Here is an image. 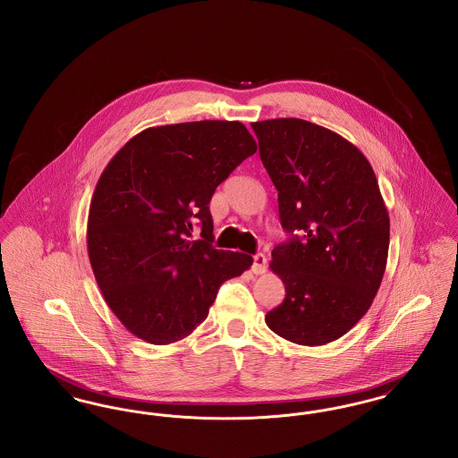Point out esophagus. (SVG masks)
<instances>
[{
  "instance_id": "esophagus-1",
  "label": "esophagus",
  "mask_w": 458,
  "mask_h": 458,
  "mask_svg": "<svg viewBox=\"0 0 458 458\" xmlns=\"http://www.w3.org/2000/svg\"><path fill=\"white\" fill-rule=\"evenodd\" d=\"M266 267H267L266 256L264 254H256L254 261H252V273L254 275H262V273H266Z\"/></svg>"
}]
</instances>
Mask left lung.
I'll return each mask as SVG.
<instances>
[{
    "label": "left lung",
    "mask_w": 458,
    "mask_h": 458,
    "mask_svg": "<svg viewBox=\"0 0 458 458\" xmlns=\"http://www.w3.org/2000/svg\"><path fill=\"white\" fill-rule=\"evenodd\" d=\"M250 125L292 235L271 252L286 293L266 325L292 344L327 345L359 323L379 290L388 209L368 157L336 131L301 118Z\"/></svg>",
    "instance_id": "obj_1"
}]
</instances>
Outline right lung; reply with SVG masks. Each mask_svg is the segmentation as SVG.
Masks as SVG:
<instances>
[{
    "instance_id": "obj_1",
    "label": "right lung",
    "mask_w": 458,
    "mask_h": 458,
    "mask_svg": "<svg viewBox=\"0 0 458 458\" xmlns=\"http://www.w3.org/2000/svg\"><path fill=\"white\" fill-rule=\"evenodd\" d=\"M256 151L243 123L202 120L146 129L111 157L89 208V261L137 338L168 345L189 336L221 284L252 266L247 254L213 247L209 200ZM196 222L203 239L191 241Z\"/></svg>"
}]
</instances>
